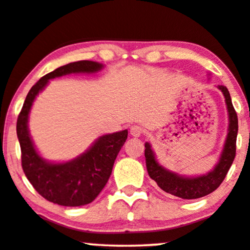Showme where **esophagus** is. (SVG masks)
<instances>
[{"mask_svg": "<svg viewBox=\"0 0 250 250\" xmlns=\"http://www.w3.org/2000/svg\"><path fill=\"white\" fill-rule=\"evenodd\" d=\"M143 134V129L139 125H131L130 127V135L132 137H139Z\"/></svg>", "mask_w": 250, "mask_h": 250, "instance_id": "34e87169", "label": "esophagus"}]
</instances>
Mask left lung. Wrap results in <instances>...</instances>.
<instances>
[{"mask_svg":"<svg viewBox=\"0 0 250 250\" xmlns=\"http://www.w3.org/2000/svg\"><path fill=\"white\" fill-rule=\"evenodd\" d=\"M218 89L225 97V103L229 112V132L226 137L224 149H223L219 162L216 165L214 170L199 177H184L174 172L168 171L161 167L155 160L151 145L145 143V159L147 172L153 181L165 192L175 197L191 200V199L202 198L205 195L214 192L222 182L224 181L229 169L231 168L235 158L237 149V135H238V116L237 112L232 105L231 96L228 88L224 85H218Z\"/></svg>","mask_w":250,"mask_h":250,"instance_id":"8db88e82","label":"left lung"}]
</instances>
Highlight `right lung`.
Here are the masks:
<instances>
[{
	"label": "right lung",
	"instance_id": "obj_1",
	"mask_svg": "<svg viewBox=\"0 0 250 250\" xmlns=\"http://www.w3.org/2000/svg\"><path fill=\"white\" fill-rule=\"evenodd\" d=\"M103 65L91 61H80L61 66L42 76L26 96L17 120V136L21 149V167L36 192L53 204L79 207L97 198L112 174L118 153L128 137V130L99 137L79 158L65 164H50L43 160L33 145L28 132V114L38 94L49 80L71 73H95Z\"/></svg>",
	"mask_w": 250,
	"mask_h": 250
}]
</instances>
